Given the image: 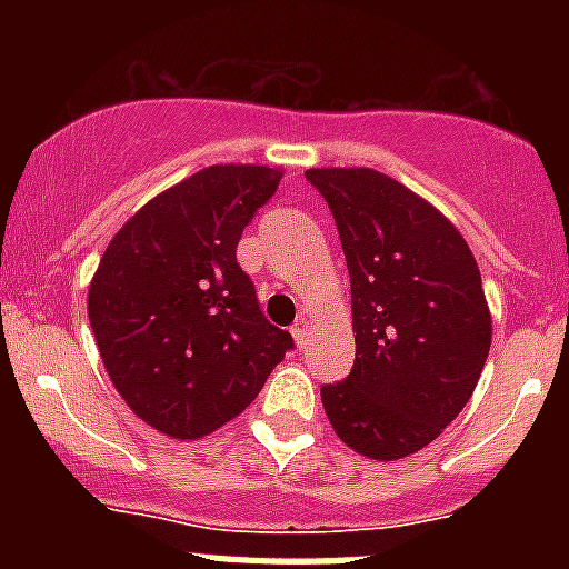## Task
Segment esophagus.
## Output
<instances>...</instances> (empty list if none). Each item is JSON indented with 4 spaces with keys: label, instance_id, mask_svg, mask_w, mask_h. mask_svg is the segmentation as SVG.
<instances>
[{
    "label": "esophagus",
    "instance_id": "esophagus-1",
    "mask_svg": "<svg viewBox=\"0 0 569 569\" xmlns=\"http://www.w3.org/2000/svg\"><path fill=\"white\" fill-rule=\"evenodd\" d=\"M290 333H293V339H296V347H305L308 345V336H310V321L308 319H296V325L293 328H290Z\"/></svg>",
    "mask_w": 569,
    "mask_h": 569
}]
</instances>
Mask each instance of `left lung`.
<instances>
[{
    "mask_svg": "<svg viewBox=\"0 0 569 569\" xmlns=\"http://www.w3.org/2000/svg\"><path fill=\"white\" fill-rule=\"evenodd\" d=\"M350 270L356 361L321 387L336 436L376 461L439 439L490 353L492 319L465 236L433 204L373 168H313Z\"/></svg>",
    "mask_w": 569,
    "mask_h": 569,
    "instance_id": "obj_1",
    "label": "left lung"
}]
</instances>
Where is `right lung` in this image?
<instances>
[{"label":"right lung","mask_w":569,"mask_h":569,"mask_svg":"<svg viewBox=\"0 0 569 569\" xmlns=\"http://www.w3.org/2000/svg\"><path fill=\"white\" fill-rule=\"evenodd\" d=\"M281 170L210 164L153 196L110 239L88 319L110 381L144 425L202 439L259 396L293 336L259 310L236 244Z\"/></svg>","instance_id":"add662e5"}]
</instances>
